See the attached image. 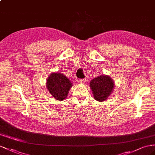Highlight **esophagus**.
<instances>
[{
  "label": "esophagus",
  "instance_id": "esophagus-1",
  "mask_svg": "<svg viewBox=\"0 0 155 155\" xmlns=\"http://www.w3.org/2000/svg\"><path fill=\"white\" fill-rule=\"evenodd\" d=\"M79 82L81 83V84H84L86 82V78H81L79 79Z\"/></svg>",
  "mask_w": 155,
  "mask_h": 155
}]
</instances>
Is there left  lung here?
<instances>
[{
	"label": "left lung",
	"instance_id": "obj_1",
	"mask_svg": "<svg viewBox=\"0 0 155 155\" xmlns=\"http://www.w3.org/2000/svg\"><path fill=\"white\" fill-rule=\"evenodd\" d=\"M90 88L92 90L95 100L104 101L111 94L114 88V82L107 75H100L94 78L90 82Z\"/></svg>",
	"mask_w": 155,
	"mask_h": 155
}]
</instances>
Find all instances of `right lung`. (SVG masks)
<instances>
[{"instance_id":"add662e5","label":"right lung","mask_w":155,"mask_h":155,"mask_svg":"<svg viewBox=\"0 0 155 155\" xmlns=\"http://www.w3.org/2000/svg\"><path fill=\"white\" fill-rule=\"evenodd\" d=\"M46 86L54 98L58 100H64L72 87V83L63 74L54 73L48 78Z\"/></svg>"}]
</instances>
